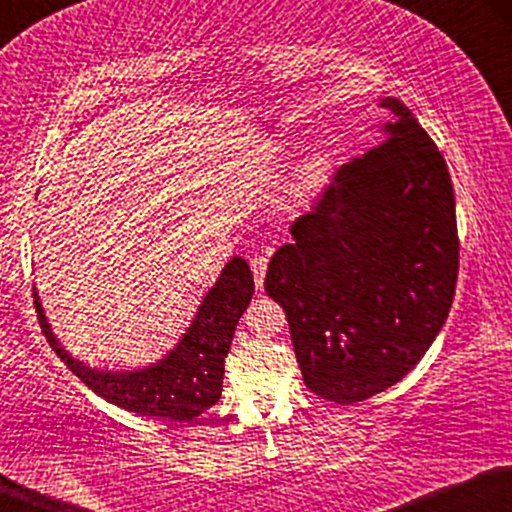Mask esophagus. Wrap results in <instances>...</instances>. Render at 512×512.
<instances>
[{
	"label": "esophagus",
	"instance_id": "esophagus-1",
	"mask_svg": "<svg viewBox=\"0 0 512 512\" xmlns=\"http://www.w3.org/2000/svg\"><path fill=\"white\" fill-rule=\"evenodd\" d=\"M250 269H252V276H255V286H257V289H262L264 274H267V257H264V255L252 257Z\"/></svg>",
	"mask_w": 512,
	"mask_h": 512
}]
</instances>
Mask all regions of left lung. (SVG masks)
<instances>
[{"instance_id": "1", "label": "left lung", "mask_w": 512, "mask_h": 512, "mask_svg": "<svg viewBox=\"0 0 512 512\" xmlns=\"http://www.w3.org/2000/svg\"><path fill=\"white\" fill-rule=\"evenodd\" d=\"M385 139L332 175L264 291L284 308L303 383L354 404L409 373L455 296L460 240L445 158L397 98Z\"/></svg>"}]
</instances>
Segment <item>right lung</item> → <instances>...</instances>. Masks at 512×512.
Instances as JSON below:
<instances>
[{
  "instance_id": "add662e5",
  "label": "right lung",
  "mask_w": 512,
  "mask_h": 512,
  "mask_svg": "<svg viewBox=\"0 0 512 512\" xmlns=\"http://www.w3.org/2000/svg\"><path fill=\"white\" fill-rule=\"evenodd\" d=\"M255 281L248 262L233 257L211 286L182 339L154 366L139 370H98L69 356L52 334L38 291L33 289L40 327L55 354L81 383L117 407L168 421H190L221 397L223 361L231 349L240 315L250 305Z\"/></svg>"
}]
</instances>
